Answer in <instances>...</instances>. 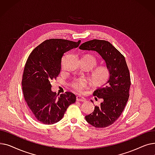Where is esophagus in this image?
<instances>
[{
  "label": "esophagus",
  "mask_w": 155,
  "mask_h": 155,
  "mask_svg": "<svg viewBox=\"0 0 155 155\" xmlns=\"http://www.w3.org/2000/svg\"><path fill=\"white\" fill-rule=\"evenodd\" d=\"M76 99L77 101H80V102H85L86 101L85 97L81 95H77L76 97Z\"/></svg>",
  "instance_id": "1"
}]
</instances>
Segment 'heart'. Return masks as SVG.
I'll use <instances>...</instances> for the list:
<instances>
[{
  "label": "heart",
  "mask_w": 155,
  "mask_h": 155,
  "mask_svg": "<svg viewBox=\"0 0 155 155\" xmlns=\"http://www.w3.org/2000/svg\"><path fill=\"white\" fill-rule=\"evenodd\" d=\"M84 58H86L90 64L91 69L94 68L97 64V60L93 55L88 54ZM110 76V71L107 67L101 66L96 68L92 72L91 78L92 82L97 86H101L108 80ZM87 81L84 78H79L73 81L71 85L77 92H82L87 85Z\"/></svg>",
  "instance_id": "1"
}]
</instances>
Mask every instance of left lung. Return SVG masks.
I'll use <instances>...</instances> for the list:
<instances>
[{"instance_id":"1","label":"left lung","mask_w":155,"mask_h":155,"mask_svg":"<svg viewBox=\"0 0 155 155\" xmlns=\"http://www.w3.org/2000/svg\"><path fill=\"white\" fill-rule=\"evenodd\" d=\"M79 49L98 53L109 70L110 76L106 83L93 94L102 99L103 102L100 107L95 106L92 114L85 116L87 123L95 127L109 126L119 117L129 97L131 78L125 58L112 44L105 40L88 41L81 45Z\"/></svg>"}]
</instances>
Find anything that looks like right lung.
<instances>
[{"instance_id": "right-lung-1", "label": "right lung", "mask_w": 155, "mask_h": 155, "mask_svg": "<svg viewBox=\"0 0 155 155\" xmlns=\"http://www.w3.org/2000/svg\"><path fill=\"white\" fill-rule=\"evenodd\" d=\"M80 41L48 39L35 48L28 57L22 75V91L32 114L40 123H58L69 105L76 101L75 94L70 92L58 97L51 91L50 82L60 74L64 53L77 48Z\"/></svg>"}]
</instances>
